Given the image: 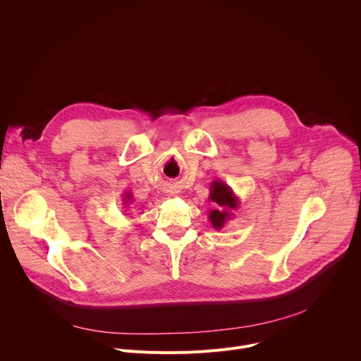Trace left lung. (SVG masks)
Listing matches in <instances>:
<instances>
[{"mask_svg": "<svg viewBox=\"0 0 361 361\" xmlns=\"http://www.w3.org/2000/svg\"><path fill=\"white\" fill-rule=\"evenodd\" d=\"M209 198L214 205V209L209 212V220L216 230H221L234 217V210L240 207V200L223 180H214L210 184Z\"/></svg>", "mask_w": 361, "mask_h": 361, "instance_id": "left-lung-1", "label": "left lung"}]
</instances>
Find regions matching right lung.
<instances>
[{
    "mask_svg": "<svg viewBox=\"0 0 361 361\" xmlns=\"http://www.w3.org/2000/svg\"><path fill=\"white\" fill-rule=\"evenodd\" d=\"M123 204H124V207H128V204L133 201V194L130 192V191H126L124 192V195H123Z\"/></svg>",
    "mask_w": 361,
    "mask_h": 361,
    "instance_id": "1",
    "label": "right lung"
}]
</instances>
